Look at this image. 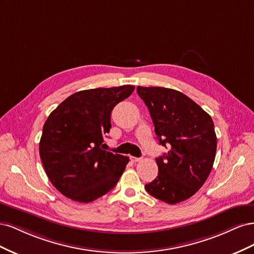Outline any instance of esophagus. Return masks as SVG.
<instances>
[{
  "mask_svg": "<svg viewBox=\"0 0 254 254\" xmlns=\"http://www.w3.org/2000/svg\"><path fill=\"white\" fill-rule=\"evenodd\" d=\"M130 160L132 161V162H139V161H141V158H136V157H130Z\"/></svg>",
  "mask_w": 254,
  "mask_h": 254,
  "instance_id": "obj_1",
  "label": "esophagus"
}]
</instances>
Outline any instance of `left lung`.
Wrapping results in <instances>:
<instances>
[{"label": "left lung", "instance_id": "8db88e82", "mask_svg": "<svg viewBox=\"0 0 254 254\" xmlns=\"http://www.w3.org/2000/svg\"><path fill=\"white\" fill-rule=\"evenodd\" d=\"M136 92L149 110L160 145L168 148L156 159L158 176L145 190L168 204L187 200L212 171L217 147L212 118L177 90L139 86Z\"/></svg>", "mask_w": 254, "mask_h": 254}]
</instances>
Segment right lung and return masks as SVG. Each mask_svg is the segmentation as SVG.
Returning a JSON list of instances; mask_svg holds the SVG:
<instances>
[{
  "label": "right lung",
  "instance_id": "add662e5",
  "mask_svg": "<svg viewBox=\"0 0 254 254\" xmlns=\"http://www.w3.org/2000/svg\"><path fill=\"white\" fill-rule=\"evenodd\" d=\"M133 90L127 84L76 92L49 115L39 152L61 194L88 203L117 186L129 158L105 150L103 143L111 128V111Z\"/></svg>",
  "mask_w": 254,
  "mask_h": 254
}]
</instances>
